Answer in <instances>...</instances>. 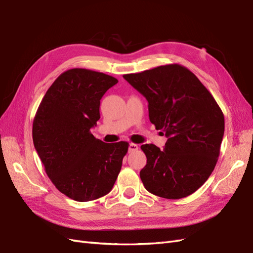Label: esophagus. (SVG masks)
<instances>
[{
	"instance_id": "obj_1",
	"label": "esophagus",
	"mask_w": 253,
	"mask_h": 253,
	"mask_svg": "<svg viewBox=\"0 0 253 253\" xmlns=\"http://www.w3.org/2000/svg\"><path fill=\"white\" fill-rule=\"evenodd\" d=\"M138 150V146L136 145V143H133V142H131L128 145V152H135V151H137Z\"/></svg>"
}]
</instances>
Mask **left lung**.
<instances>
[{
	"label": "left lung",
	"instance_id": "left-lung-1",
	"mask_svg": "<svg viewBox=\"0 0 253 253\" xmlns=\"http://www.w3.org/2000/svg\"><path fill=\"white\" fill-rule=\"evenodd\" d=\"M124 78L148 100L149 118L165 134L163 151L153 143L140 179L148 192L166 199L195 193L216 166L224 133L223 113L195 74L179 64L159 66Z\"/></svg>",
	"mask_w": 253,
	"mask_h": 253
}]
</instances>
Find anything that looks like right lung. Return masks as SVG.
Instances as JSON below:
<instances>
[{
  "instance_id": "right-lung-1",
  "label": "right lung",
  "mask_w": 253,
  "mask_h": 253,
  "mask_svg": "<svg viewBox=\"0 0 253 253\" xmlns=\"http://www.w3.org/2000/svg\"><path fill=\"white\" fill-rule=\"evenodd\" d=\"M118 83L105 73L73 68L54 81L33 121V141L45 173L71 199L86 202L108 194L128 142L106 143L90 128L100 119V100Z\"/></svg>"
}]
</instances>
